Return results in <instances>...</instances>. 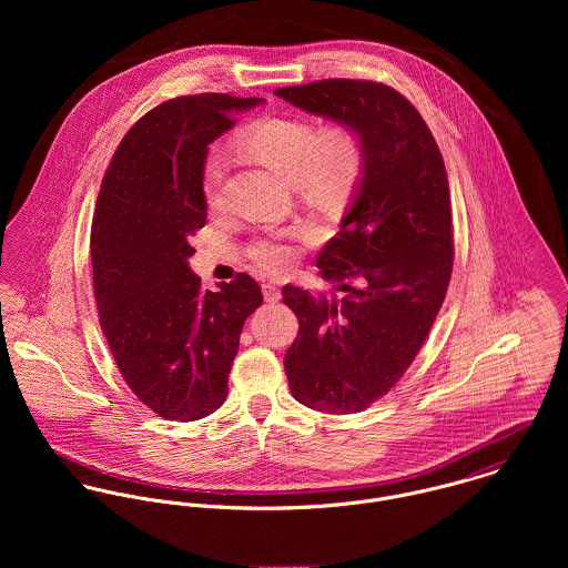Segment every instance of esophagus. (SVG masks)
Listing matches in <instances>:
<instances>
[{
  "label": "esophagus",
  "instance_id": "1",
  "mask_svg": "<svg viewBox=\"0 0 568 568\" xmlns=\"http://www.w3.org/2000/svg\"><path fill=\"white\" fill-rule=\"evenodd\" d=\"M262 293L266 302H277L280 300V288L275 284H262Z\"/></svg>",
  "mask_w": 568,
  "mask_h": 568
}]
</instances>
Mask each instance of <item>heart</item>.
<instances>
[{"mask_svg":"<svg viewBox=\"0 0 568 568\" xmlns=\"http://www.w3.org/2000/svg\"><path fill=\"white\" fill-rule=\"evenodd\" d=\"M239 146L280 176L295 181L300 196L317 210H338L356 192L367 163V146L352 124L315 126L304 118L271 115L248 124ZM227 165L221 155L203 163V196L210 207L223 203ZM251 257L268 273H284L295 262L293 246L282 239L257 241Z\"/></svg>","mask_w":568,"mask_h":568,"instance_id":"heart-1","label":"heart"}]
</instances>
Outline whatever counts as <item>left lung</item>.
Instances as JSON below:
<instances>
[{
    "label": "left lung",
    "instance_id": "1",
    "mask_svg": "<svg viewBox=\"0 0 568 568\" xmlns=\"http://www.w3.org/2000/svg\"><path fill=\"white\" fill-rule=\"evenodd\" d=\"M275 93L352 124L367 146L352 207L317 257L343 295L282 288L300 322L284 356L293 398L358 413L403 378L444 304L455 255L446 165L417 109L389 84L327 79Z\"/></svg>",
    "mask_w": 568,
    "mask_h": 568
}]
</instances>
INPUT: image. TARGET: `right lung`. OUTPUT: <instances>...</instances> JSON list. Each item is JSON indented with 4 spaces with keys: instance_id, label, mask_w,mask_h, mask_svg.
<instances>
[{
    "instance_id": "obj_1",
    "label": "right lung",
    "mask_w": 568,
    "mask_h": 568,
    "mask_svg": "<svg viewBox=\"0 0 568 568\" xmlns=\"http://www.w3.org/2000/svg\"><path fill=\"white\" fill-rule=\"evenodd\" d=\"M260 102L165 100L124 135L100 185L91 223L100 327L129 389L165 419H201L225 403L244 322L262 304L251 275L203 291L187 266L207 219V146Z\"/></svg>"
}]
</instances>
